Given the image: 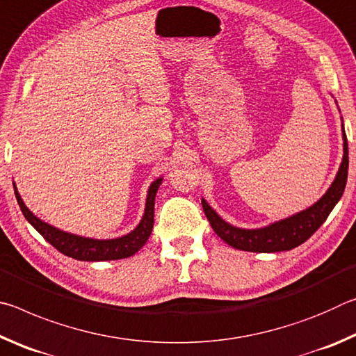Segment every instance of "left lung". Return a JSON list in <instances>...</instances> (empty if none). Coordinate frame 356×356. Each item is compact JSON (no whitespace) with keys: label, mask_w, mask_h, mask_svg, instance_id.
<instances>
[{"label":"left lung","mask_w":356,"mask_h":356,"mask_svg":"<svg viewBox=\"0 0 356 356\" xmlns=\"http://www.w3.org/2000/svg\"><path fill=\"white\" fill-rule=\"evenodd\" d=\"M348 174V144L344 131V156L334 182L331 184L328 191L318 200L314 206L303 210L291 218L273 222L262 229H238L227 225L216 215L215 210L202 200V209L207 220L212 226L216 236L225 240L232 248L251 251V252H278L289 251L305 243L323 221L328 218L331 210L334 209L337 201L341 200L342 193L346 190Z\"/></svg>","instance_id":"8db88e82"}]
</instances>
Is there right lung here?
I'll return each instance as SVG.
<instances>
[{
	"label": "right lung",
	"mask_w": 356,
	"mask_h": 356,
	"mask_svg": "<svg viewBox=\"0 0 356 356\" xmlns=\"http://www.w3.org/2000/svg\"><path fill=\"white\" fill-rule=\"evenodd\" d=\"M161 184V179H156L155 182L150 185L149 193H147V201H146V212L140 225L136 226L135 231L119 238L113 240H94V238H86L80 236H74V234L63 232L59 229L53 227L47 222L40 221L38 216L29 212L25 202L22 201V197L15 191L17 202L22 209L25 218L31 222V226L38 231L42 237H44L48 243L63 252V254L69 256L72 259H76V261H116V259H125L134 256L135 252L143 248L144 243L147 242V238L152 232L154 227V206H155V195L156 190Z\"/></svg>",
	"instance_id": "1"
}]
</instances>
